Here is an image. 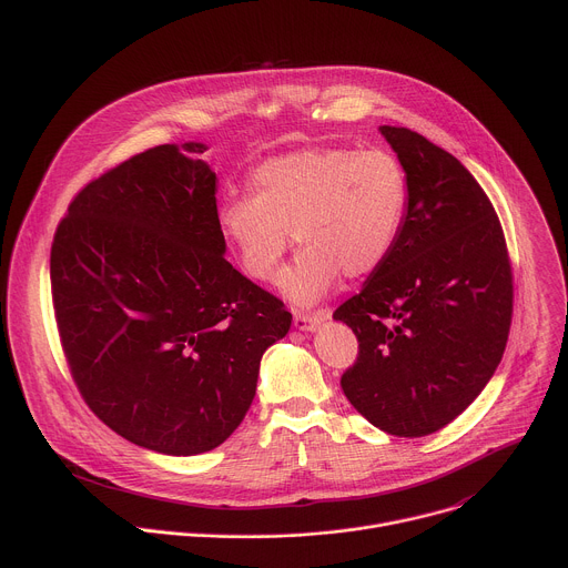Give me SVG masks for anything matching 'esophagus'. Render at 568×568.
<instances>
[{"instance_id": "1", "label": "esophagus", "mask_w": 568, "mask_h": 568, "mask_svg": "<svg viewBox=\"0 0 568 568\" xmlns=\"http://www.w3.org/2000/svg\"><path fill=\"white\" fill-rule=\"evenodd\" d=\"M333 316L331 310H318L314 314H303V312H294V328L296 331H303V333H310L314 331L316 326H321L323 321H328Z\"/></svg>"}]
</instances>
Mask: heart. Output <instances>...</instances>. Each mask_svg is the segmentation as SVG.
I'll return each instance as SVG.
<instances>
[{"mask_svg":"<svg viewBox=\"0 0 568 568\" xmlns=\"http://www.w3.org/2000/svg\"><path fill=\"white\" fill-rule=\"evenodd\" d=\"M252 193L220 209V229L242 270L276 281L294 242L303 250L281 290L296 305L326 296L344 274H375L390 256L409 206V180L388 150L318 145L272 156Z\"/></svg>","mask_w":568,"mask_h":568,"instance_id":"heart-1","label":"heart"}]
</instances>
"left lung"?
<instances>
[{
    "instance_id": "1",
    "label": "left lung",
    "mask_w": 568,
    "mask_h": 568,
    "mask_svg": "<svg viewBox=\"0 0 568 568\" xmlns=\"http://www.w3.org/2000/svg\"><path fill=\"white\" fill-rule=\"evenodd\" d=\"M409 180V206L386 263L335 310L359 342L342 375L377 429L420 438L460 416L495 375L513 321L501 222L471 173L409 128L382 125Z\"/></svg>"
}]
</instances>
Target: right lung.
Segmentation results:
<instances>
[{"instance_id":"add662e5","label":"right lung","mask_w":568,"mask_h":568,"mask_svg":"<svg viewBox=\"0 0 568 568\" xmlns=\"http://www.w3.org/2000/svg\"><path fill=\"white\" fill-rule=\"evenodd\" d=\"M204 143L130 156L80 191L51 245V294L71 377L125 440L169 456L222 445L283 339V301L224 258Z\"/></svg>"}]
</instances>
